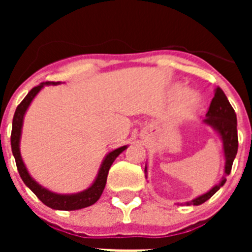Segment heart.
Instances as JSON below:
<instances>
[{
  "mask_svg": "<svg viewBox=\"0 0 252 252\" xmlns=\"http://www.w3.org/2000/svg\"><path fill=\"white\" fill-rule=\"evenodd\" d=\"M201 107V97L195 91L184 90L178 94L175 101V112L179 117H190L195 115Z\"/></svg>",
  "mask_w": 252,
  "mask_h": 252,
  "instance_id": "obj_1",
  "label": "heart"
}]
</instances>
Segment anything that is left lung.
Instances as JSON below:
<instances>
[{"label": "left lung", "instance_id": "1", "mask_svg": "<svg viewBox=\"0 0 252 252\" xmlns=\"http://www.w3.org/2000/svg\"><path fill=\"white\" fill-rule=\"evenodd\" d=\"M207 119L204 120V124L212 126L221 136L223 141V151L224 158H226V164H224V174L228 175L232 169L233 160L237 154L239 149V137H237V117H236L235 110L232 108L231 103L227 99L223 91L217 87L215 92V97L209 104L208 112L206 113ZM146 168H145V177H146ZM226 183V177L222 178V180L217 186L213 187L209 192L206 194H202L190 202H187V206H199L208 201L218 189L221 188Z\"/></svg>", "mask_w": 252, "mask_h": 252}]
</instances>
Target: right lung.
I'll return each instance as SVG.
<instances>
[{"mask_svg":"<svg viewBox=\"0 0 252 252\" xmlns=\"http://www.w3.org/2000/svg\"><path fill=\"white\" fill-rule=\"evenodd\" d=\"M49 84H59V82H43L39 86L34 87L28 93L25 98L22 99L21 103L17 106L16 111H15V115H13L12 131H11V149H12L15 160H16L17 170H19V174L21 177V179L24 180V183L35 193V195L45 206L50 207L53 209H59V211H75V209L86 208V207L92 206V204H94L95 202L98 201L102 192H103L104 187H106L107 175H108V170H110L112 162L115 161L116 158L119 157L120 154L127 148V146H122V148L116 149V150L107 154V157L104 158L101 168H99L98 175H97L95 180L93 182V184L90 188L83 190V192L75 193V194H57V193L50 192L48 189L43 188L40 184H37L30 177L25 164L22 161L21 154H20V137H21L22 121H24V116H25L26 110L29 108L32 99L35 98V95L40 92V90L44 86H49Z\"/></svg>","mask_w":252,"mask_h":252,"instance_id":"right-lung-1","label":"right lung"}]
</instances>
